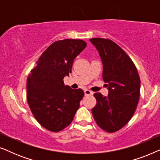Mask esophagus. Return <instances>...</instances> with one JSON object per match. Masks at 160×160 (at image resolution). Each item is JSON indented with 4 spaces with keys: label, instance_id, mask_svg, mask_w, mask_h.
I'll return each mask as SVG.
<instances>
[{
    "label": "esophagus",
    "instance_id": "esophagus-1",
    "mask_svg": "<svg viewBox=\"0 0 160 160\" xmlns=\"http://www.w3.org/2000/svg\"><path fill=\"white\" fill-rule=\"evenodd\" d=\"M84 95L86 96L92 95H93V92L90 91L89 89H85V90H84Z\"/></svg>",
    "mask_w": 160,
    "mask_h": 160
}]
</instances>
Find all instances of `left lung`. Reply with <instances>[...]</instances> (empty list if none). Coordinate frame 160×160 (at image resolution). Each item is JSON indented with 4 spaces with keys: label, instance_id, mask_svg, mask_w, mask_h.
<instances>
[{
    "label": "left lung",
    "instance_id": "1",
    "mask_svg": "<svg viewBox=\"0 0 160 160\" xmlns=\"http://www.w3.org/2000/svg\"><path fill=\"white\" fill-rule=\"evenodd\" d=\"M102 62V79L108 95L94 94L96 106L92 109L96 124L102 130L114 132L132 117L140 97L141 80L132 60L113 41L102 38L89 39Z\"/></svg>",
    "mask_w": 160,
    "mask_h": 160
}]
</instances>
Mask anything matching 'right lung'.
Masks as SVG:
<instances>
[{
	"label": "right lung",
	"instance_id": "add662e5",
	"mask_svg": "<svg viewBox=\"0 0 160 160\" xmlns=\"http://www.w3.org/2000/svg\"><path fill=\"white\" fill-rule=\"evenodd\" d=\"M80 39L52 43L36 62L27 80V100L37 122L51 132L69 125L79 108L84 92L65 86V76L71 73L74 59L86 47Z\"/></svg>",
	"mask_w": 160,
	"mask_h": 160
}]
</instances>
